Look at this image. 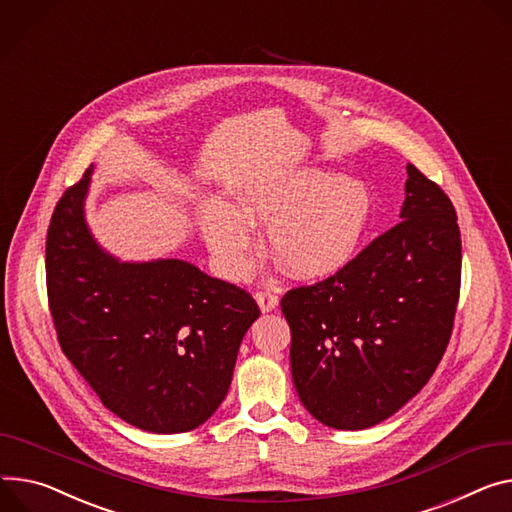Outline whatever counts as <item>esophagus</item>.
<instances>
[{"label": "esophagus", "mask_w": 512, "mask_h": 512, "mask_svg": "<svg viewBox=\"0 0 512 512\" xmlns=\"http://www.w3.org/2000/svg\"><path fill=\"white\" fill-rule=\"evenodd\" d=\"M254 299H256V303H258L262 313H268V311H272L274 307L279 305V297L274 295V293H270V291H258L254 295Z\"/></svg>", "instance_id": "1"}]
</instances>
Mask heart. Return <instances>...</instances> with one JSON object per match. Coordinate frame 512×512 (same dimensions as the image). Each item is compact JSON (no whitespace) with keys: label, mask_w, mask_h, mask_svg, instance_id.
I'll return each instance as SVG.
<instances>
[{"label":"heart","mask_w":512,"mask_h":512,"mask_svg":"<svg viewBox=\"0 0 512 512\" xmlns=\"http://www.w3.org/2000/svg\"><path fill=\"white\" fill-rule=\"evenodd\" d=\"M373 217V192L361 178L305 168L250 184L240 207L211 199L201 233L231 279L250 266L252 223H266V244L299 279H322L357 254Z\"/></svg>","instance_id":"1"}]
</instances>
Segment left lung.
I'll return each instance as SVG.
<instances>
[{
  "instance_id": "8db88e82",
  "label": "left lung",
  "mask_w": 512,
  "mask_h": 512,
  "mask_svg": "<svg viewBox=\"0 0 512 512\" xmlns=\"http://www.w3.org/2000/svg\"><path fill=\"white\" fill-rule=\"evenodd\" d=\"M400 223L334 277L291 289V375L305 410L336 430L375 426L406 406L441 363L461 281L449 196L406 166Z\"/></svg>"
}]
</instances>
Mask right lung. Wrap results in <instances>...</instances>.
I'll return each mask as SVG.
<instances>
[{
  "mask_svg": "<svg viewBox=\"0 0 512 512\" xmlns=\"http://www.w3.org/2000/svg\"><path fill=\"white\" fill-rule=\"evenodd\" d=\"M94 166L47 233V291L65 357L125 422L174 435L221 406L260 309L244 289L178 258L123 262L86 221Z\"/></svg>",
  "mask_w": 512,
  "mask_h": 512,
  "instance_id": "right-lung-1",
  "label": "right lung"
}]
</instances>
